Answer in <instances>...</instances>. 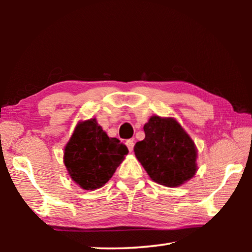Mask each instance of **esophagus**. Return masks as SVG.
Masks as SVG:
<instances>
[{
	"mask_svg": "<svg viewBox=\"0 0 252 252\" xmlns=\"http://www.w3.org/2000/svg\"><path fill=\"white\" fill-rule=\"evenodd\" d=\"M126 147L129 149V151H133V148H134V140L133 139H130V140H126Z\"/></svg>",
	"mask_w": 252,
	"mask_h": 252,
	"instance_id": "obj_1",
	"label": "esophagus"
}]
</instances>
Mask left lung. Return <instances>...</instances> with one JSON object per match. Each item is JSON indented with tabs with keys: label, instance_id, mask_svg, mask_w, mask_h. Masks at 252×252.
Returning a JSON list of instances; mask_svg holds the SVG:
<instances>
[{
	"label": "left lung",
	"instance_id": "left-lung-1",
	"mask_svg": "<svg viewBox=\"0 0 252 252\" xmlns=\"http://www.w3.org/2000/svg\"><path fill=\"white\" fill-rule=\"evenodd\" d=\"M146 138L134 146L136 159L153 181L179 187L197 172V149L173 118L152 116L143 126Z\"/></svg>",
	"mask_w": 252,
	"mask_h": 252
}]
</instances>
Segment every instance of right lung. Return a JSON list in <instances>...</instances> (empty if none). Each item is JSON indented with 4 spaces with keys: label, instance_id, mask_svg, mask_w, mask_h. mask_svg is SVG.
<instances>
[{
    "label": "right lung",
    "instance_id": "add662e5",
    "mask_svg": "<svg viewBox=\"0 0 252 252\" xmlns=\"http://www.w3.org/2000/svg\"><path fill=\"white\" fill-rule=\"evenodd\" d=\"M117 138H109L95 119L75 126L64 149V164L70 177L84 190H95L108 182L127 155Z\"/></svg>",
    "mask_w": 252,
    "mask_h": 252
}]
</instances>
